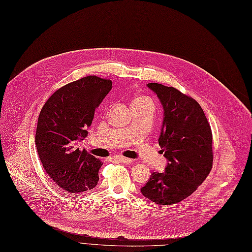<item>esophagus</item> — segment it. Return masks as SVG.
I'll return each mask as SVG.
<instances>
[{
	"label": "esophagus",
	"instance_id": "1",
	"mask_svg": "<svg viewBox=\"0 0 252 252\" xmlns=\"http://www.w3.org/2000/svg\"><path fill=\"white\" fill-rule=\"evenodd\" d=\"M114 160L119 161V162H121V163H125V164H129V163L132 162V160L129 159V158H126V157H123V156H115Z\"/></svg>",
	"mask_w": 252,
	"mask_h": 252
}]
</instances>
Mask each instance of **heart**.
<instances>
[{"label": "heart", "mask_w": 252, "mask_h": 252, "mask_svg": "<svg viewBox=\"0 0 252 252\" xmlns=\"http://www.w3.org/2000/svg\"><path fill=\"white\" fill-rule=\"evenodd\" d=\"M133 102H143V103H150L153 105V100L148 96H138L133 100Z\"/></svg>", "instance_id": "obj_1"}]
</instances>
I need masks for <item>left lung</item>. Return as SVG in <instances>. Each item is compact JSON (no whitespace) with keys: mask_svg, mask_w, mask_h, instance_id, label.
Returning a JSON list of instances; mask_svg holds the SVG:
<instances>
[{"mask_svg":"<svg viewBox=\"0 0 252 252\" xmlns=\"http://www.w3.org/2000/svg\"><path fill=\"white\" fill-rule=\"evenodd\" d=\"M160 99L164 118L159 145L168 160L164 172H153L140 189L159 205L188 198L205 181L212 168V132L200 104L173 87L149 83Z\"/></svg>","mask_w":252,"mask_h":252,"instance_id":"8db88e82","label":"left lung"}]
</instances>
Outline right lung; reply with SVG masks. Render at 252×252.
I'll return each instance as SVG.
<instances>
[{"mask_svg":"<svg viewBox=\"0 0 252 252\" xmlns=\"http://www.w3.org/2000/svg\"><path fill=\"white\" fill-rule=\"evenodd\" d=\"M112 84L97 76L84 77L56 90L42 107L34 138L39 158L53 182L69 193L92 189L98 183L102 163L77 143L87 136Z\"/></svg>","mask_w":252,"mask_h":252,"instance_id":"right-lung-1","label":"right lung"}]
</instances>
